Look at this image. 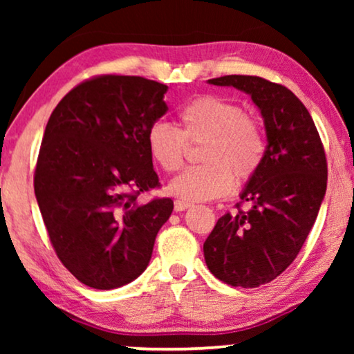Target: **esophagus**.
Wrapping results in <instances>:
<instances>
[{
	"mask_svg": "<svg viewBox=\"0 0 354 354\" xmlns=\"http://www.w3.org/2000/svg\"><path fill=\"white\" fill-rule=\"evenodd\" d=\"M190 206H192L190 203H187V201H180V200H177L176 203H174V209H176L177 212L185 211V209H188V207H190Z\"/></svg>",
	"mask_w": 354,
	"mask_h": 354,
	"instance_id": "1",
	"label": "esophagus"
}]
</instances>
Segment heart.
<instances>
[{
    "mask_svg": "<svg viewBox=\"0 0 354 354\" xmlns=\"http://www.w3.org/2000/svg\"><path fill=\"white\" fill-rule=\"evenodd\" d=\"M182 130L156 120L147 132L149 156L166 172L182 166L187 140L206 142L203 166L187 167L169 183L171 195L187 203L224 196L239 180H248L261 167L266 137L261 125L241 106L221 96L205 95L183 106L178 114Z\"/></svg>",
    "mask_w": 354,
    "mask_h": 354,
    "instance_id": "heart-1",
    "label": "heart"
}]
</instances>
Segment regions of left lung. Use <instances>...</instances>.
<instances>
[{"instance_id": "obj_1", "label": "left lung", "mask_w": 354, "mask_h": 354, "mask_svg": "<svg viewBox=\"0 0 354 354\" xmlns=\"http://www.w3.org/2000/svg\"><path fill=\"white\" fill-rule=\"evenodd\" d=\"M207 84L250 95L264 120V161L240 193L250 211L222 216L203 245L217 279L254 288L279 277L306 241L326 196V153L311 114L287 86L254 75Z\"/></svg>"}]
</instances>
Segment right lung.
<instances>
[{
  "label": "right lung",
  "mask_w": 354,
  "mask_h": 354,
  "mask_svg": "<svg viewBox=\"0 0 354 354\" xmlns=\"http://www.w3.org/2000/svg\"><path fill=\"white\" fill-rule=\"evenodd\" d=\"M167 85L100 75L71 90L48 120L35 196L57 258L82 283L113 290L148 268L171 198L140 203L159 185L149 125L167 113Z\"/></svg>",
  "instance_id": "obj_1"
}]
</instances>
